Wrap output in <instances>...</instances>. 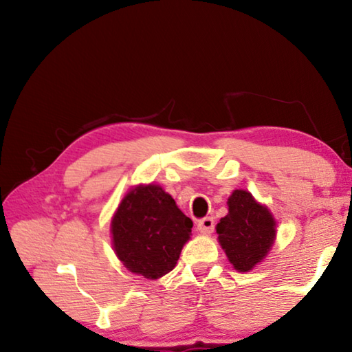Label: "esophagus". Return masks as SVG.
I'll return each instance as SVG.
<instances>
[{
  "label": "esophagus",
  "instance_id": "34e87169",
  "mask_svg": "<svg viewBox=\"0 0 352 352\" xmlns=\"http://www.w3.org/2000/svg\"><path fill=\"white\" fill-rule=\"evenodd\" d=\"M197 228L200 233L204 234H210L214 230V219L212 217H204L197 222Z\"/></svg>",
  "mask_w": 352,
  "mask_h": 352
}]
</instances>
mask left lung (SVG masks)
<instances>
[{"label": "left lung", "instance_id": "left-lung-1", "mask_svg": "<svg viewBox=\"0 0 352 352\" xmlns=\"http://www.w3.org/2000/svg\"><path fill=\"white\" fill-rule=\"evenodd\" d=\"M219 242L236 270L248 272L269 253L275 241V220L247 190L236 189L228 214L216 226Z\"/></svg>", "mask_w": 352, "mask_h": 352}]
</instances>
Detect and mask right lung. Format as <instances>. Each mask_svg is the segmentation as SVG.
<instances>
[{
    "label": "right lung",
    "instance_id": "right-lung-1",
    "mask_svg": "<svg viewBox=\"0 0 352 352\" xmlns=\"http://www.w3.org/2000/svg\"><path fill=\"white\" fill-rule=\"evenodd\" d=\"M192 220L157 184L130 190L111 220L113 247L126 269L147 279L174 269Z\"/></svg>",
    "mask_w": 352,
    "mask_h": 352
}]
</instances>
